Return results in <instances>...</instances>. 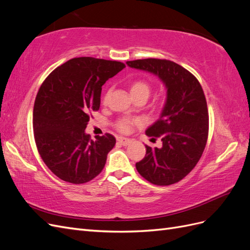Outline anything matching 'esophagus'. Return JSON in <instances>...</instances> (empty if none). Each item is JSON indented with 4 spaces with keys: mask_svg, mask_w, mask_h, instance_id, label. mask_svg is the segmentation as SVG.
<instances>
[{
    "mask_svg": "<svg viewBox=\"0 0 250 250\" xmlns=\"http://www.w3.org/2000/svg\"><path fill=\"white\" fill-rule=\"evenodd\" d=\"M117 140H118V142L121 144V145H123V146L129 145V144L131 143V140H129V139H126V138H123V137H119Z\"/></svg>",
    "mask_w": 250,
    "mask_h": 250,
    "instance_id": "34e87169",
    "label": "esophagus"
}]
</instances>
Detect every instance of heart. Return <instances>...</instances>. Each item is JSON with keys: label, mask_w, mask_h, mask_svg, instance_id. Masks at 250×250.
<instances>
[{"label": "heart", "mask_w": 250, "mask_h": 250, "mask_svg": "<svg viewBox=\"0 0 250 250\" xmlns=\"http://www.w3.org/2000/svg\"><path fill=\"white\" fill-rule=\"evenodd\" d=\"M129 90L132 95V97L134 96H140V95H145V96H149L150 92H151V86L149 83L145 80H133L130 82L129 84ZM110 90H107L106 93L104 94L103 96V102H106L107 98L109 96ZM141 120L140 119H131V118H123L120 119L117 123V128L118 130H120L121 132L123 133H128L131 130V126L135 125V124H140Z\"/></svg>", "instance_id": "obj_1"}]
</instances>
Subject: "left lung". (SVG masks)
<instances>
[{"mask_svg":"<svg viewBox=\"0 0 250 250\" xmlns=\"http://www.w3.org/2000/svg\"><path fill=\"white\" fill-rule=\"evenodd\" d=\"M126 63L155 75L167 89L160 119L146 130L152 140L160 138L163 146L146 145V155L135 167L153 185L178 183L197 165L207 145L208 111L203 89L193 74L171 60L147 58Z\"/></svg>","mask_w":250,"mask_h":250,"instance_id":"1","label":"left lung"}]
</instances>
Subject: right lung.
<instances>
[{
    "instance_id": "add662e5",
    "label": "right lung",
    "mask_w": 250,
    "mask_h": 250,
    "mask_svg": "<svg viewBox=\"0 0 250 250\" xmlns=\"http://www.w3.org/2000/svg\"><path fill=\"white\" fill-rule=\"evenodd\" d=\"M125 64L93 57L73 58L42 82L33 108L37 150L47 167L67 183L85 184L99 175L116 145L106 133L90 140L85 128L100 108L102 85Z\"/></svg>"
}]
</instances>
